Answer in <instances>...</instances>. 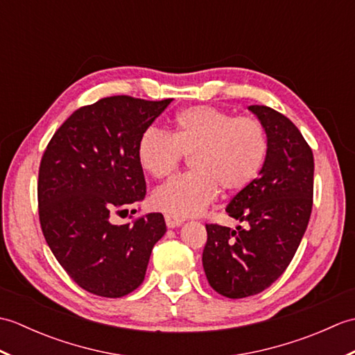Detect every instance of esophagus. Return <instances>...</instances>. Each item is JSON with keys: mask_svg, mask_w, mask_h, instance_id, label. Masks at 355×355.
<instances>
[{"mask_svg": "<svg viewBox=\"0 0 355 355\" xmlns=\"http://www.w3.org/2000/svg\"><path fill=\"white\" fill-rule=\"evenodd\" d=\"M164 221H166V225H168L169 229L178 227V225L183 224L182 218H177V216H172V215H164Z\"/></svg>", "mask_w": 355, "mask_h": 355, "instance_id": "1", "label": "esophagus"}]
</instances>
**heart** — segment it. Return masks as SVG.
Segmentation results:
<instances>
[{
    "label": "heart",
    "instance_id": "1",
    "mask_svg": "<svg viewBox=\"0 0 355 355\" xmlns=\"http://www.w3.org/2000/svg\"><path fill=\"white\" fill-rule=\"evenodd\" d=\"M268 154V134L259 119L235 117L209 105L180 111L172 131L148 128L137 143V157L150 175L166 178L184 155L193 171L172 178L153 195V205L168 215L184 218L202 212L218 191L225 195L247 189Z\"/></svg>",
    "mask_w": 355,
    "mask_h": 355
}]
</instances>
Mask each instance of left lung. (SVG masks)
I'll return each mask as SVG.
<instances>
[{
	"instance_id": "obj_1",
	"label": "left lung",
	"mask_w": 355,
	"mask_h": 355,
	"mask_svg": "<svg viewBox=\"0 0 355 355\" xmlns=\"http://www.w3.org/2000/svg\"><path fill=\"white\" fill-rule=\"evenodd\" d=\"M268 134L259 177L238 192L225 212L247 223L236 230L206 224L202 267L210 286L230 299L248 297L273 284L288 267L310 221L314 157L288 117L263 105L248 107Z\"/></svg>"
}]
</instances>
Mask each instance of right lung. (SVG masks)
<instances>
[{"mask_svg":"<svg viewBox=\"0 0 355 355\" xmlns=\"http://www.w3.org/2000/svg\"><path fill=\"white\" fill-rule=\"evenodd\" d=\"M171 102L103 97L74 111L44 150L37 175L44 238L67 275L96 296L137 288L166 232L162 214L122 225L111 218L145 198L137 143Z\"/></svg>","mask_w":355,"mask_h":355,"instance_id":"1","label":"right lung"}]
</instances>
